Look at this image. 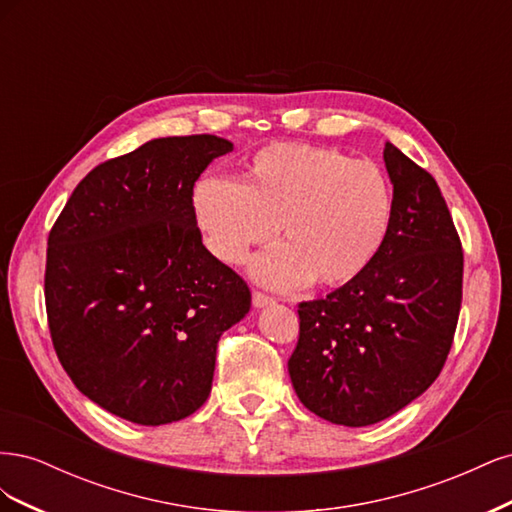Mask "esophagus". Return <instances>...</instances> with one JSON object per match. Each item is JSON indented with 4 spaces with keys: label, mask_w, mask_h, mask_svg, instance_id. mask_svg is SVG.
Returning <instances> with one entry per match:
<instances>
[{
    "label": "esophagus",
    "mask_w": 512,
    "mask_h": 512,
    "mask_svg": "<svg viewBox=\"0 0 512 512\" xmlns=\"http://www.w3.org/2000/svg\"><path fill=\"white\" fill-rule=\"evenodd\" d=\"M252 303H254V307H256V309H260V307H267V305H271V303H273V299L269 297V294L256 290V292L252 294Z\"/></svg>",
    "instance_id": "obj_1"
}]
</instances>
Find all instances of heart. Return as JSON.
I'll use <instances>...</instances> for the list:
<instances>
[{
  "label": "heart",
  "instance_id": "obj_1",
  "mask_svg": "<svg viewBox=\"0 0 512 512\" xmlns=\"http://www.w3.org/2000/svg\"><path fill=\"white\" fill-rule=\"evenodd\" d=\"M194 215L211 254L239 265L280 224L286 243L258 256L252 275L288 290L314 277L344 286L380 254L395 220L386 170L344 151L271 145L247 164L243 183L209 177L194 190Z\"/></svg>",
  "mask_w": 512,
  "mask_h": 512
}]
</instances>
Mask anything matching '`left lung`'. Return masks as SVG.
Segmentation results:
<instances>
[{"instance_id": "8db88e82", "label": "left lung", "mask_w": 512, "mask_h": 512, "mask_svg": "<svg viewBox=\"0 0 512 512\" xmlns=\"http://www.w3.org/2000/svg\"><path fill=\"white\" fill-rule=\"evenodd\" d=\"M384 164L395 194L391 235L359 277L299 303L288 361L301 404L346 427L384 421L429 389L461 309V241L436 179L391 143Z\"/></svg>"}]
</instances>
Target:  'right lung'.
Returning <instances> with one entry per match:
<instances>
[{
    "label": "right lung",
    "mask_w": 512,
    "mask_h": 512,
    "mask_svg": "<svg viewBox=\"0 0 512 512\" xmlns=\"http://www.w3.org/2000/svg\"><path fill=\"white\" fill-rule=\"evenodd\" d=\"M232 143L153 138L76 185L49 232L44 299L59 363L85 397L136 425L194 414L224 331L252 305L203 245L194 183Z\"/></svg>",
    "instance_id": "1"
}]
</instances>
